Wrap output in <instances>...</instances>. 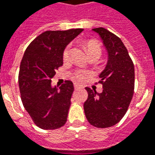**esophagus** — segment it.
<instances>
[{"mask_svg": "<svg viewBox=\"0 0 155 155\" xmlns=\"http://www.w3.org/2000/svg\"><path fill=\"white\" fill-rule=\"evenodd\" d=\"M74 89H79V88H81V86H80L79 84H74Z\"/></svg>", "mask_w": 155, "mask_h": 155, "instance_id": "1", "label": "esophagus"}]
</instances>
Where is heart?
<instances>
[{
    "mask_svg": "<svg viewBox=\"0 0 155 155\" xmlns=\"http://www.w3.org/2000/svg\"><path fill=\"white\" fill-rule=\"evenodd\" d=\"M85 48H86V51L88 53L89 57L91 56H96L97 58H99L101 54H102V48L100 46L99 42L97 41V40H88L85 42ZM69 56H70V46L68 45L64 47L63 53H62V58L64 63L68 62L69 59ZM88 76V73L86 71H81V70H79V71H75L74 73L73 78L82 81H85L86 77Z\"/></svg>",
    "mask_w": 155,
    "mask_h": 155,
    "instance_id": "obj_1",
    "label": "heart"
}]
</instances>
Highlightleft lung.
Returning a JSON list of instances; mask_svg holds the SVG:
<instances>
[{
    "mask_svg": "<svg viewBox=\"0 0 155 155\" xmlns=\"http://www.w3.org/2000/svg\"><path fill=\"white\" fill-rule=\"evenodd\" d=\"M93 30L102 38L108 60L99 75L103 92L97 93L86 87L88 97L84 110L91 126L107 128L117 124L126 114L134 93L135 69L126 47L117 35L104 28Z\"/></svg>",
    "mask_w": 155,
    "mask_h": 155,
    "instance_id": "obj_1",
    "label": "left lung"
}]
</instances>
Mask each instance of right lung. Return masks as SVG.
<instances>
[{"label": "right lung", "mask_w": 155, "mask_h": 155, "mask_svg": "<svg viewBox=\"0 0 155 155\" xmlns=\"http://www.w3.org/2000/svg\"><path fill=\"white\" fill-rule=\"evenodd\" d=\"M82 31L43 32L31 41L22 58L18 74L21 100L34 123L43 130L58 129L67 121L73 83L65 81L58 91L51 87V78L63 65L64 47Z\"/></svg>", "instance_id": "1"}]
</instances>
